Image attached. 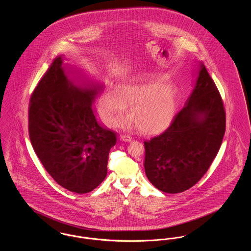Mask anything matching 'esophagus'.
Instances as JSON below:
<instances>
[{
    "instance_id": "1",
    "label": "esophagus",
    "mask_w": 251,
    "mask_h": 251,
    "mask_svg": "<svg viewBox=\"0 0 251 251\" xmlns=\"http://www.w3.org/2000/svg\"><path fill=\"white\" fill-rule=\"evenodd\" d=\"M120 139L122 141H125V142H131V140H132V137H131V135H129V134H121L120 135Z\"/></svg>"
}]
</instances>
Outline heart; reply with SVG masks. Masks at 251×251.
Masks as SVG:
<instances>
[{"mask_svg": "<svg viewBox=\"0 0 251 251\" xmlns=\"http://www.w3.org/2000/svg\"><path fill=\"white\" fill-rule=\"evenodd\" d=\"M179 102L178 93L169 83L150 73L129 78L120 87L110 85L102 96V106L110 125H117L131 105L132 116L122 120V126L139 127L146 133L165 130L174 119Z\"/></svg>", "mask_w": 251, "mask_h": 251, "instance_id": "heart-1", "label": "heart"}]
</instances>
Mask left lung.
Instances as JSON below:
<instances>
[{
    "mask_svg": "<svg viewBox=\"0 0 251 251\" xmlns=\"http://www.w3.org/2000/svg\"><path fill=\"white\" fill-rule=\"evenodd\" d=\"M226 113L215 82L200 64L184 107L162 134L145 141V172L157 189L176 194L207 172L222 144Z\"/></svg>",
    "mask_w": 251,
    "mask_h": 251,
    "instance_id": "left-lung-1",
    "label": "left lung"
}]
</instances>
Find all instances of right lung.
Returning a JSON list of instances; mask_svg holds the SVG:
<instances>
[{"label":"right lung","instance_id":"add662e5","mask_svg":"<svg viewBox=\"0 0 251 251\" xmlns=\"http://www.w3.org/2000/svg\"><path fill=\"white\" fill-rule=\"evenodd\" d=\"M55 57L36 85L29 103V136L36 155L49 174L69 191L94 190L107 175L109 151L117 133L103 127L92 104L103 84ZM75 74V85L66 75Z\"/></svg>","mask_w":251,"mask_h":251}]
</instances>
